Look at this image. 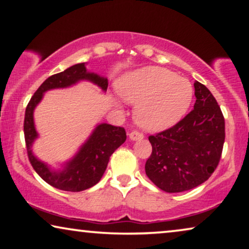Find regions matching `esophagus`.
I'll use <instances>...</instances> for the list:
<instances>
[{"instance_id":"1","label":"esophagus","mask_w":249,"mask_h":249,"mask_svg":"<svg viewBox=\"0 0 249 249\" xmlns=\"http://www.w3.org/2000/svg\"><path fill=\"white\" fill-rule=\"evenodd\" d=\"M143 134L139 131H133L129 133V139L132 141H137V140H142L143 139Z\"/></svg>"}]
</instances>
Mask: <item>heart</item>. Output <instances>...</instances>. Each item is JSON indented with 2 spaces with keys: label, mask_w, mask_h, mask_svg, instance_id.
<instances>
[{
  "label": "heart",
  "mask_w": 249,
  "mask_h": 249,
  "mask_svg": "<svg viewBox=\"0 0 249 249\" xmlns=\"http://www.w3.org/2000/svg\"><path fill=\"white\" fill-rule=\"evenodd\" d=\"M116 88L126 102L138 103L135 120L150 132L163 131L180 121L194 94L187 79L161 67H146L128 73Z\"/></svg>",
  "instance_id": "obj_1"
}]
</instances>
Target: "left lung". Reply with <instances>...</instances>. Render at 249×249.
<instances>
[{
    "instance_id": "left-lung-1",
    "label": "left lung",
    "mask_w": 249,
    "mask_h": 249,
    "mask_svg": "<svg viewBox=\"0 0 249 249\" xmlns=\"http://www.w3.org/2000/svg\"><path fill=\"white\" fill-rule=\"evenodd\" d=\"M194 109L172 127L148 136L152 153L145 172L165 192H182L207 181L219 164L225 142V118L216 98L195 83Z\"/></svg>"
}]
</instances>
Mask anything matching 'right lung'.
Wrapping results in <instances>:
<instances>
[{"label": "right lung", "instance_id": "1", "mask_svg": "<svg viewBox=\"0 0 249 249\" xmlns=\"http://www.w3.org/2000/svg\"><path fill=\"white\" fill-rule=\"evenodd\" d=\"M83 79L97 84L103 90H106L108 87V80L106 78L94 72H87L85 64H78L66 69L65 71L47 78L41 86L36 89L25 108L23 131L29 161L41 179L48 184L64 191H83L98 183L107 168L110 155L126 140L124 127L109 124L98 125L78 154L61 172L51 171L44 163L33 157L31 145L36 137V131L33 124V109L41 101L43 92L53 88L68 87Z\"/></svg>", "mask_w": 249, "mask_h": 249}]
</instances>
